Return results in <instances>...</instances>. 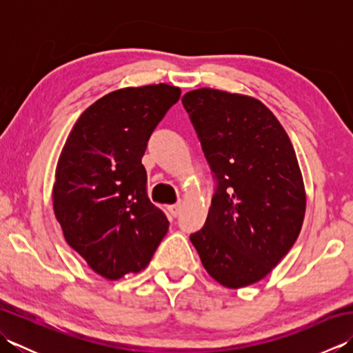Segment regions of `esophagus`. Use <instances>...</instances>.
<instances>
[{
  "instance_id": "obj_1",
  "label": "esophagus",
  "mask_w": 353,
  "mask_h": 353,
  "mask_svg": "<svg viewBox=\"0 0 353 353\" xmlns=\"http://www.w3.org/2000/svg\"><path fill=\"white\" fill-rule=\"evenodd\" d=\"M181 209H182V203H181V201H179V203H176V205L168 206V211L171 212L172 216H177L179 214H181Z\"/></svg>"
}]
</instances>
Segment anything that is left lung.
<instances>
[{"mask_svg": "<svg viewBox=\"0 0 353 353\" xmlns=\"http://www.w3.org/2000/svg\"><path fill=\"white\" fill-rule=\"evenodd\" d=\"M215 190L190 235L216 282L241 288L279 264L301 234L305 188L287 132L261 101L201 88L183 95Z\"/></svg>", "mask_w": 353, "mask_h": 353, "instance_id": "left-lung-1", "label": "left lung"}]
</instances>
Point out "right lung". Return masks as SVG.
Listing matches in <instances>:
<instances>
[{"mask_svg":"<svg viewBox=\"0 0 353 353\" xmlns=\"http://www.w3.org/2000/svg\"><path fill=\"white\" fill-rule=\"evenodd\" d=\"M181 89L165 83L104 95L74 124L56 170L52 206L63 236L95 273L144 268L170 223L147 194L141 159Z\"/></svg>","mask_w":353,"mask_h":353,"instance_id":"right-lung-1","label":"right lung"}]
</instances>
